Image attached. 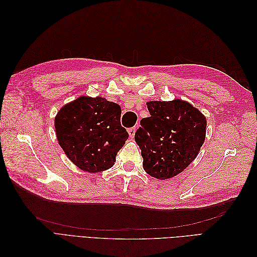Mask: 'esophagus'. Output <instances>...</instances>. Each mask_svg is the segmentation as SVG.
<instances>
[{
  "label": "esophagus",
  "mask_w": 257,
  "mask_h": 257,
  "mask_svg": "<svg viewBox=\"0 0 257 257\" xmlns=\"http://www.w3.org/2000/svg\"><path fill=\"white\" fill-rule=\"evenodd\" d=\"M127 132H128V135H130V137H131V138H134L135 133H136V126L128 128V130H127Z\"/></svg>",
  "instance_id": "esophagus-1"
}]
</instances>
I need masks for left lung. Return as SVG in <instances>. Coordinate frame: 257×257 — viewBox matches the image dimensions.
<instances>
[{
  "instance_id": "1",
  "label": "left lung",
  "mask_w": 257,
  "mask_h": 257,
  "mask_svg": "<svg viewBox=\"0 0 257 257\" xmlns=\"http://www.w3.org/2000/svg\"><path fill=\"white\" fill-rule=\"evenodd\" d=\"M149 118L141 121L135 142L142 150L145 172L160 180L182 173L195 160L206 138L207 120L181 99L147 103Z\"/></svg>"
}]
</instances>
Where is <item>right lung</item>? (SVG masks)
<instances>
[{
	"label": "right lung",
	"mask_w": 257,
	"mask_h": 257,
	"mask_svg": "<svg viewBox=\"0 0 257 257\" xmlns=\"http://www.w3.org/2000/svg\"><path fill=\"white\" fill-rule=\"evenodd\" d=\"M121 107L104 97L79 96L54 118L59 145L80 169L99 173L112 167L128 138L121 126Z\"/></svg>",
	"instance_id": "1"
}]
</instances>
